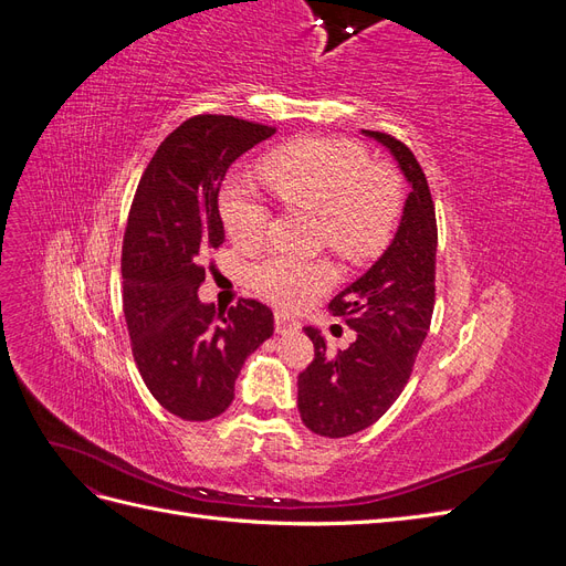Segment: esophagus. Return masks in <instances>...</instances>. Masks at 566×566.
<instances>
[{
  "instance_id": "1",
  "label": "esophagus",
  "mask_w": 566,
  "mask_h": 566,
  "mask_svg": "<svg viewBox=\"0 0 566 566\" xmlns=\"http://www.w3.org/2000/svg\"><path fill=\"white\" fill-rule=\"evenodd\" d=\"M302 328L300 325V321L297 318H293V316H287V314H276V333L279 335H287V333H297Z\"/></svg>"
}]
</instances>
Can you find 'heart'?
<instances>
[{
  "mask_svg": "<svg viewBox=\"0 0 566 566\" xmlns=\"http://www.w3.org/2000/svg\"><path fill=\"white\" fill-rule=\"evenodd\" d=\"M260 177L285 208L321 217V238L335 252L361 260L380 250L399 212V186L373 167L364 148L335 139L290 144L260 165ZM221 217L238 248L252 250L264 241L269 212L260 200L227 191ZM325 262H300L273 254L250 269L256 295L283 310H300L333 283Z\"/></svg>",
  "mask_w": 566,
  "mask_h": 566,
  "instance_id": "1",
  "label": "heart"
}]
</instances>
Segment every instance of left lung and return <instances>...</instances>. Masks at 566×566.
<instances>
[{
	"label": "left lung",
	"mask_w": 566,
	"mask_h": 566,
	"mask_svg": "<svg viewBox=\"0 0 566 566\" xmlns=\"http://www.w3.org/2000/svg\"><path fill=\"white\" fill-rule=\"evenodd\" d=\"M361 134L389 150L410 191L387 250L328 304L356 333L349 349L331 356L321 331L304 328L316 354L300 373L297 408L314 434L331 439L366 430L399 399L434 312L437 219L430 186L401 142L382 132Z\"/></svg>",
	"instance_id": "1"
}]
</instances>
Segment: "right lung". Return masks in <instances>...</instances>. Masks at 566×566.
Returning a JSON list of instances; mask_svg holds the SVG:
<instances>
[{"label": "right lung", "instance_id": "obj_1", "mask_svg": "<svg viewBox=\"0 0 566 566\" xmlns=\"http://www.w3.org/2000/svg\"><path fill=\"white\" fill-rule=\"evenodd\" d=\"M271 134L276 129L231 115L186 119L136 188L123 243V310L146 387L181 420L224 413L245 358L273 335L266 304L241 300L217 316L198 297L202 256L224 243L221 181Z\"/></svg>", "mask_w": 566, "mask_h": 566}]
</instances>
